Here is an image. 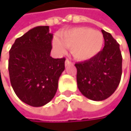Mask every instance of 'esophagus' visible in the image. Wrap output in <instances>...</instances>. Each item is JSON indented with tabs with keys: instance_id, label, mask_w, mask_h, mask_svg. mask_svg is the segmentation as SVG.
<instances>
[{
	"instance_id": "1",
	"label": "esophagus",
	"mask_w": 131,
	"mask_h": 131,
	"mask_svg": "<svg viewBox=\"0 0 131 131\" xmlns=\"http://www.w3.org/2000/svg\"><path fill=\"white\" fill-rule=\"evenodd\" d=\"M73 64H72V62L71 61H70L69 60H66L65 61V66L66 67H67V66H70V65H72Z\"/></svg>"
}]
</instances>
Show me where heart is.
Instances as JSON below:
<instances>
[{"mask_svg":"<svg viewBox=\"0 0 131 131\" xmlns=\"http://www.w3.org/2000/svg\"><path fill=\"white\" fill-rule=\"evenodd\" d=\"M104 36L101 32L90 28L78 27L61 32L58 39L53 41V46L60 52L64 46L72 49L73 57L80 61L89 60L97 55L104 45Z\"/></svg>","mask_w":131,"mask_h":131,"instance_id":"b5f03b06","label":"heart"}]
</instances>
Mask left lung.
<instances>
[{
	"label": "left lung",
	"mask_w": 131,
	"mask_h": 131,
	"mask_svg": "<svg viewBox=\"0 0 131 131\" xmlns=\"http://www.w3.org/2000/svg\"><path fill=\"white\" fill-rule=\"evenodd\" d=\"M105 39L103 49L90 60L77 63V81L80 92L93 101L111 96L121 81L122 56L119 44L112 36L102 30Z\"/></svg>",
	"instance_id": "left-lung-1"
}]
</instances>
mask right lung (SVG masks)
<instances>
[{"mask_svg":"<svg viewBox=\"0 0 131 131\" xmlns=\"http://www.w3.org/2000/svg\"><path fill=\"white\" fill-rule=\"evenodd\" d=\"M53 34L49 26L35 27L16 39L9 53L8 70L17 97L32 107L48 103L55 95L65 58L50 56Z\"/></svg>","mask_w":131,"mask_h":131,"instance_id":"obj_1","label":"right lung"}]
</instances>
